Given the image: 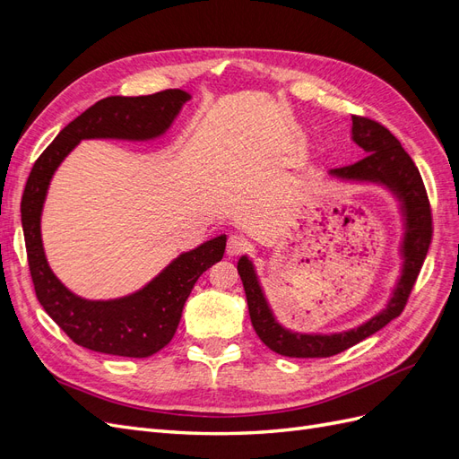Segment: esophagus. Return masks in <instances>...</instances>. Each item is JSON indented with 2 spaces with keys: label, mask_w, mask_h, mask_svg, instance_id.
I'll use <instances>...</instances> for the list:
<instances>
[{
  "label": "esophagus",
  "mask_w": 459,
  "mask_h": 459,
  "mask_svg": "<svg viewBox=\"0 0 459 459\" xmlns=\"http://www.w3.org/2000/svg\"><path fill=\"white\" fill-rule=\"evenodd\" d=\"M247 248V239L243 238V235H230L228 238V245H226V253H228V256H238V255H241L243 251Z\"/></svg>",
  "instance_id": "obj_1"
}]
</instances>
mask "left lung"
I'll list each match as a JSON object with an SVG mask.
<instances>
[{
    "mask_svg": "<svg viewBox=\"0 0 459 459\" xmlns=\"http://www.w3.org/2000/svg\"><path fill=\"white\" fill-rule=\"evenodd\" d=\"M352 142L364 149L366 157L351 166L329 170V176L342 179V182L377 184L386 187L396 197L402 221H404V235H402L400 243V277L386 307L362 325L339 333H329V335H325V333H299L277 322L270 302L266 295H264L253 260L243 255L238 262V272L245 287L253 327L260 341L270 351L281 356H335L383 329L404 310L429 251L430 235H433V218H430L427 191L418 166L413 164L396 137L371 118L352 117Z\"/></svg>",
    "mask_w": 459,
    "mask_h": 459,
    "instance_id": "left-lung-1",
    "label": "left lung"
}]
</instances>
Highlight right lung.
Listing matches in <instances>:
<instances>
[{
	"instance_id": "obj_1",
	"label": "right lung",
	"mask_w": 459,
	"mask_h": 459,
	"mask_svg": "<svg viewBox=\"0 0 459 459\" xmlns=\"http://www.w3.org/2000/svg\"><path fill=\"white\" fill-rule=\"evenodd\" d=\"M189 100L184 90L107 97L65 126L32 166L21 201V220L36 297L53 322L88 351L147 358L164 349L174 337L193 285L224 256L226 235L182 253L132 295L110 300L82 299L51 272L41 243L39 221L51 178L82 140L149 142L160 137Z\"/></svg>"
}]
</instances>
